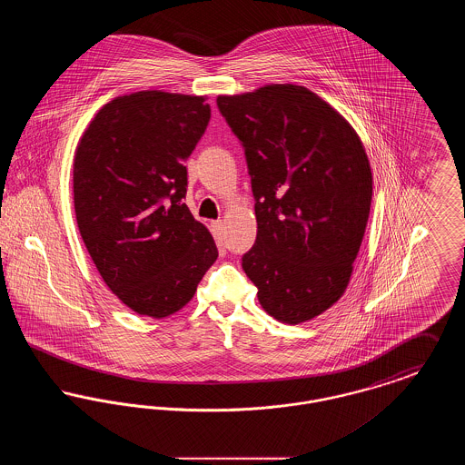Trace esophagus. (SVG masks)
Here are the masks:
<instances>
[{
	"label": "esophagus",
	"instance_id": "34e87169",
	"mask_svg": "<svg viewBox=\"0 0 465 465\" xmlns=\"http://www.w3.org/2000/svg\"><path fill=\"white\" fill-rule=\"evenodd\" d=\"M213 233H214V239L218 241V242H223V239H224V223L220 220V222H213Z\"/></svg>",
	"mask_w": 465,
	"mask_h": 465
}]
</instances>
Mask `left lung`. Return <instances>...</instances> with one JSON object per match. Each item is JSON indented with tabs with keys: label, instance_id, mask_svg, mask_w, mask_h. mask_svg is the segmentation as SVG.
Returning a JSON list of instances; mask_svg holds the SVG:
<instances>
[{
	"label": "left lung",
	"instance_id": "left-lung-1",
	"mask_svg": "<svg viewBox=\"0 0 465 465\" xmlns=\"http://www.w3.org/2000/svg\"><path fill=\"white\" fill-rule=\"evenodd\" d=\"M216 103L242 143L256 202L243 272L268 315L310 321L341 298L354 270L373 195L364 146L338 111L300 85Z\"/></svg>",
	"mask_w": 465,
	"mask_h": 465
}]
</instances>
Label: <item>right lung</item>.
Instances as JSON below:
<instances>
[{"mask_svg":"<svg viewBox=\"0 0 465 465\" xmlns=\"http://www.w3.org/2000/svg\"><path fill=\"white\" fill-rule=\"evenodd\" d=\"M209 120L202 95L141 90L104 104L76 146L80 235L106 286L139 315L183 309L218 258L184 203V162Z\"/></svg>","mask_w":465,"mask_h":465,"instance_id":"obj_1","label":"right lung"}]
</instances>
